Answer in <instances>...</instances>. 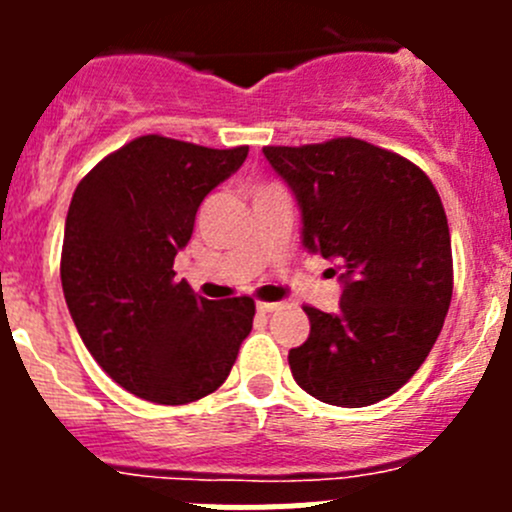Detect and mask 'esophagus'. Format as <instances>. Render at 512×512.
Wrapping results in <instances>:
<instances>
[{"label": "esophagus", "instance_id": "esophagus-1", "mask_svg": "<svg viewBox=\"0 0 512 512\" xmlns=\"http://www.w3.org/2000/svg\"><path fill=\"white\" fill-rule=\"evenodd\" d=\"M275 309H277V304H272V302L257 304V312H262V314H270V312H275Z\"/></svg>", "mask_w": 512, "mask_h": 512}]
</instances>
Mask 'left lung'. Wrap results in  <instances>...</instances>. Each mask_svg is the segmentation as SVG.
Instances as JSON below:
<instances>
[{
  "label": "left lung",
  "mask_w": 512,
  "mask_h": 512,
  "mask_svg": "<svg viewBox=\"0 0 512 512\" xmlns=\"http://www.w3.org/2000/svg\"><path fill=\"white\" fill-rule=\"evenodd\" d=\"M302 210V245L334 262L337 312L304 307L309 337L289 349L294 381L332 406L399 391L441 334L453 294L446 210L418 165L359 138L265 146Z\"/></svg>",
  "instance_id": "1"
}]
</instances>
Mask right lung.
Listing matches in <instances>:
<instances>
[{
    "label": "right lung",
    "instance_id": "obj_1",
    "mask_svg": "<svg viewBox=\"0 0 512 512\" xmlns=\"http://www.w3.org/2000/svg\"><path fill=\"white\" fill-rule=\"evenodd\" d=\"M247 158L141 136L76 185L61 247V287L86 349L116 384L153 404L213 394L250 334L255 299H205L175 282L173 260L200 203Z\"/></svg>",
    "mask_w": 512,
    "mask_h": 512
}]
</instances>
